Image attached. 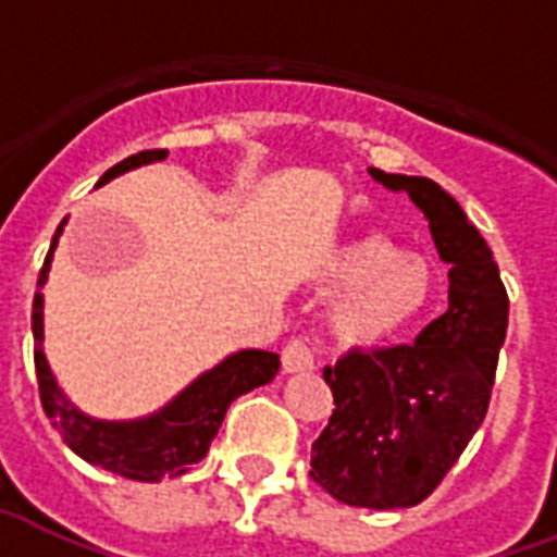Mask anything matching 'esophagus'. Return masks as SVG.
<instances>
[{
  "mask_svg": "<svg viewBox=\"0 0 557 557\" xmlns=\"http://www.w3.org/2000/svg\"><path fill=\"white\" fill-rule=\"evenodd\" d=\"M282 366L287 374L310 372L313 369V351L308 348V343L305 339H290L282 351Z\"/></svg>",
  "mask_w": 557,
  "mask_h": 557,
  "instance_id": "34e87169",
  "label": "esophagus"
}]
</instances>
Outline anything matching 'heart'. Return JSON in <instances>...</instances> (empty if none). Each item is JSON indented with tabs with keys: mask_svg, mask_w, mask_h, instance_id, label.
Segmentation results:
<instances>
[{
	"mask_svg": "<svg viewBox=\"0 0 557 557\" xmlns=\"http://www.w3.org/2000/svg\"><path fill=\"white\" fill-rule=\"evenodd\" d=\"M319 284L337 293L327 322L339 343L381 346L416 322L433 296V264L421 252H400L386 235H357L331 249Z\"/></svg>",
	"mask_w": 557,
	"mask_h": 557,
	"instance_id": "1",
	"label": "heart"
}]
</instances>
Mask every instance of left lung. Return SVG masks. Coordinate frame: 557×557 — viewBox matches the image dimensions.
Returning a JSON list of instances; mask_svg holds the SVG:
<instances>
[{
	"instance_id": "8db88e82",
	"label": "left lung",
	"mask_w": 557,
	"mask_h": 557,
	"mask_svg": "<svg viewBox=\"0 0 557 557\" xmlns=\"http://www.w3.org/2000/svg\"><path fill=\"white\" fill-rule=\"evenodd\" d=\"M369 174L409 194L450 264L447 310L416 343L348 351L322 372L334 412L310 447V476L346 506L386 511L430 497L485 421L508 293L491 247L442 185L377 168Z\"/></svg>"
}]
</instances>
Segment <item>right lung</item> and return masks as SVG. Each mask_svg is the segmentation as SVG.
Segmentation results:
<instances>
[{"label":"right lung","instance_id":"add662e5","mask_svg":"<svg viewBox=\"0 0 557 557\" xmlns=\"http://www.w3.org/2000/svg\"><path fill=\"white\" fill-rule=\"evenodd\" d=\"M168 150H141L124 162L113 165L98 180V185L110 183L113 176L131 171V168L148 165L157 159H165ZM66 223V220H63ZM63 223L54 232L49 256L42 261L37 287L46 284L51 256L58 247ZM34 331V369H37V386H40V404L60 438L89 465H98L103 471H113L124 480L159 482L162 476H180L188 471V465L200 462L209 454L211 438L218 435L223 416L235 398L247 395L256 386H264L278 372V355L247 348L238 355H230L211 372L200 374L185 392H180L168 407L139 421H95L81 409L69 404V398L54 383L46 355H42V293H34L32 308Z\"/></svg>","mask_w":557,"mask_h":557}]
</instances>
